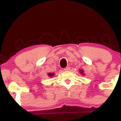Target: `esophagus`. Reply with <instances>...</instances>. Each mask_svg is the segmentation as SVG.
Masks as SVG:
<instances>
[{
  "label": "esophagus",
  "instance_id": "obj_1",
  "mask_svg": "<svg viewBox=\"0 0 121 121\" xmlns=\"http://www.w3.org/2000/svg\"><path fill=\"white\" fill-rule=\"evenodd\" d=\"M69 69H70V67H67L66 68H64V71H69Z\"/></svg>",
  "mask_w": 121,
  "mask_h": 121
}]
</instances>
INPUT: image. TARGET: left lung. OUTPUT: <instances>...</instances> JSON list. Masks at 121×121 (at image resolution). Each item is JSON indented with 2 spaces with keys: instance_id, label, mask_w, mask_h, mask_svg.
Listing matches in <instances>:
<instances>
[{
  "instance_id": "1",
  "label": "left lung",
  "mask_w": 121,
  "mask_h": 121,
  "mask_svg": "<svg viewBox=\"0 0 121 121\" xmlns=\"http://www.w3.org/2000/svg\"><path fill=\"white\" fill-rule=\"evenodd\" d=\"M80 73H81V74H83V75H84V71L82 70V69H80Z\"/></svg>"
}]
</instances>
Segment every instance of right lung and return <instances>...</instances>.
Here are the masks:
<instances>
[{"label": "right lung", "mask_w": 121, "mask_h": 121, "mask_svg": "<svg viewBox=\"0 0 121 121\" xmlns=\"http://www.w3.org/2000/svg\"><path fill=\"white\" fill-rule=\"evenodd\" d=\"M54 75V73H48V76H49V77H53Z\"/></svg>", "instance_id": "right-lung-1"}]
</instances>
